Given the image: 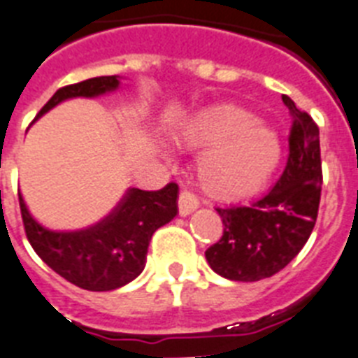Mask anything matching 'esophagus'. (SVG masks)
I'll list each match as a JSON object with an SVG mask.
<instances>
[{
    "mask_svg": "<svg viewBox=\"0 0 358 358\" xmlns=\"http://www.w3.org/2000/svg\"><path fill=\"white\" fill-rule=\"evenodd\" d=\"M200 206L198 202L196 194H193L191 191H182L178 196V209H180V215L182 216H187Z\"/></svg>",
    "mask_w": 358,
    "mask_h": 358,
    "instance_id": "1",
    "label": "esophagus"
}]
</instances>
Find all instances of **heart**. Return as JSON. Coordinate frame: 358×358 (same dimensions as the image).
Instances as JSON below:
<instances>
[{
	"mask_svg": "<svg viewBox=\"0 0 358 358\" xmlns=\"http://www.w3.org/2000/svg\"><path fill=\"white\" fill-rule=\"evenodd\" d=\"M176 140L187 149H206L198 160V178L207 194L220 200L257 191L280 160L276 134L233 103L194 113Z\"/></svg>",
	"mask_w": 358,
	"mask_h": 358,
	"instance_id": "heart-1",
	"label": "heart"
}]
</instances>
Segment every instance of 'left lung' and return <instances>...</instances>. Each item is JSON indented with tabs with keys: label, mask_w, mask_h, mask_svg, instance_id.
<instances>
[{
	"label": "left lung",
	"mask_w": 358,
	"mask_h": 358,
	"mask_svg": "<svg viewBox=\"0 0 358 358\" xmlns=\"http://www.w3.org/2000/svg\"><path fill=\"white\" fill-rule=\"evenodd\" d=\"M282 101L293 118L282 176L257 202L216 207L224 233L206 258L213 271L229 280L257 282L284 269L304 248L317 222L322 191L318 125L289 96H282Z\"/></svg>",
	"instance_id": "left-lung-1"
}]
</instances>
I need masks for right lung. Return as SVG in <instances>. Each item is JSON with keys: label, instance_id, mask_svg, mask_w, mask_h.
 <instances>
[{"label": "right lung", "instance_id": "right-lung-1", "mask_svg": "<svg viewBox=\"0 0 358 358\" xmlns=\"http://www.w3.org/2000/svg\"><path fill=\"white\" fill-rule=\"evenodd\" d=\"M120 85L116 76L91 78L54 92L36 118L69 98H92ZM178 185L158 191L127 189L109 215L80 231H50L32 218L20 196L25 235L38 257L65 280L87 291H110L134 280L145 267L147 248L158 227L178 213Z\"/></svg>", "mask_w": 358, "mask_h": 358}]
</instances>
